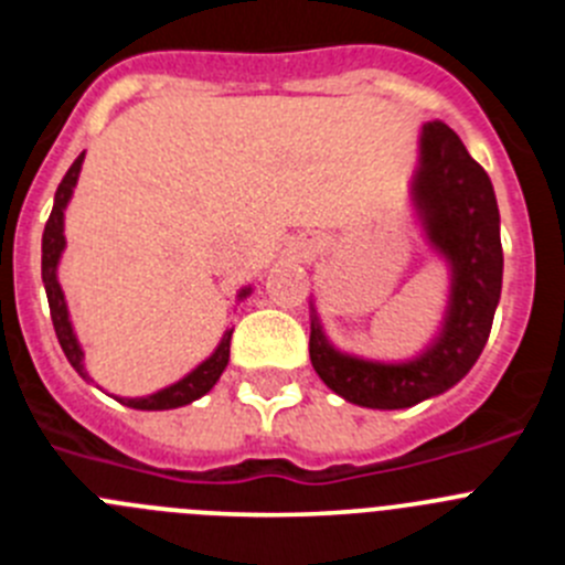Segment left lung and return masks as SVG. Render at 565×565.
Returning <instances> with one entry per match:
<instances>
[{
	"mask_svg": "<svg viewBox=\"0 0 565 565\" xmlns=\"http://www.w3.org/2000/svg\"><path fill=\"white\" fill-rule=\"evenodd\" d=\"M411 198L424 237L450 268L447 311L433 342L404 362L353 356L333 348L311 302L308 353L313 371L344 402L371 411H404L461 382L481 356L501 299L503 252L495 189L444 121L422 127Z\"/></svg>",
	"mask_w": 565,
	"mask_h": 565,
	"instance_id": "8db88e82",
	"label": "left lung"
}]
</instances>
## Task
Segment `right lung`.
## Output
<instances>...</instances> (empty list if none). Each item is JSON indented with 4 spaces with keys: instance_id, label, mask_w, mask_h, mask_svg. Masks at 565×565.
<instances>
[{
    "instance_id": "1",
    "label": "right lung",
    "mask_w": 565,
    "mask_h": 565,
    "mask_svg": "<svg viewBox=\"0 0 565 565\" xmlns=\"http://www.w3.org/2000/svg\"><path fill=\"white\" fill-rule=\"evenodd\" d=\"M84 163V152L78 154L73 167L67 169V174L62 178L56 189V201H53V212L47 217V226H44L42 234V282L44 291H47V302H50V317H53V328H56L58 344H62L64 356L67 362L73 364V371L78 373L82 379L93 382L89 373L84 371V351L82 344H78L76 331H73V322H70V311H67V299H64L62 286H58V259H62L64 246H67V239H64V209H67L70 198H73V189L78 183V172H82ZM252 294V288H239L237 299H246ZM232 331L234 328H226L223 333L221 344L214 348V353L209 359H203L194 371H189L186 376L178 379L174 384L163 387L158 393H149V396H138V398H118L127 407H135V411H174V407H183V404L198 402L201 396H206L212 391L221 373L226 371L228 364V348H232Z\"/></svg>"
}]
</instances>
